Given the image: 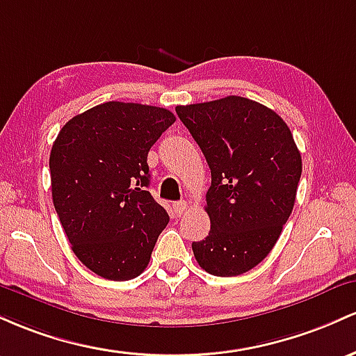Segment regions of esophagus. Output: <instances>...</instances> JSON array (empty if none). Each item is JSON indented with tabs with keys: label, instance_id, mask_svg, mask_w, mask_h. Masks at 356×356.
I'll return each mask as SVG.
<instances>
[{
	"label": "esophagus",
	"instance_id": "esophagus-1",
	"mask_svg": "<svg viewBox=\"0 0 356 356\" xmlns=\"http://www.w3.org/2000/svg\"><path fill=\"white\" fill-rule=\"evenodd\" d=\"M186 209H188V203H186L185 200H181V202L173 203V211L178 215V217H181V215L186 211Z\"/></svg>",
	"mask_w": 356,
	"mask_h": 356
}]
</instances>
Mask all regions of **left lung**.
I'll return each instance as SVG.
<instances>
[{"label": "left lung", "mask_w": 356, "mask_h": 356, "mask_svg": "<svg viewBox=\"0 0 356 356\" xmlns=\"http://www.w3.org/2000/svg\"><path fill=\"white\" fill-rule=\"evenodd\" d=\"M209 163L210 232L193 242L209 274L232 277L269 255L293 211L302 163L289 127L273 109L229 95L177 106Z\"/></svg>", "instance_id": "1"}]
</instances>
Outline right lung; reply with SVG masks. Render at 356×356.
Returning a JSON list of instances; mask_svg holds the SVG:
<instances>
[{
  "label": "right lung",
  "mask_w": 356,
  "mask_h": 356,
  "mask_svg": "<svg viewBox=\"0 0 356 356\" xmlns=\"http://www.w3.org/2000/svg\"><path fill=\"white\" fill-rule=\"evenodd\" d=\"M175 121L163 107L104 102L72 118L51 146L60 223L79 261L104 279L138 277L170 222L146 190L147 153Z\"/></svg>",
  "instance_id": "add662e5"
}]
</instances>
